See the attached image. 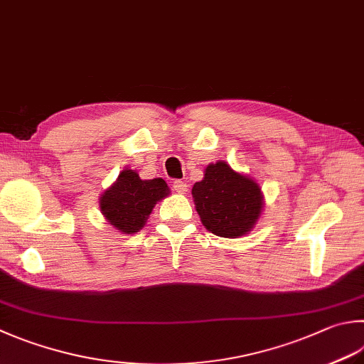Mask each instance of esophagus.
<instances>
[{
    "label": "esophagus",
    "instance_id": "obj_1",
    "mask_svg": "<svg viewBox=\"0 0 364 364\" xmlns=\"http://www.w3.org/2000/svg\"><path fill=\"white\" fill-rule=\"evenodd\" d=\"M173 188L177 191V193H187L188 185H187V182H183V181H174Z\"/></svg>",
    "mask_w": 364,
    "mask_h": 364
}]
</instances>
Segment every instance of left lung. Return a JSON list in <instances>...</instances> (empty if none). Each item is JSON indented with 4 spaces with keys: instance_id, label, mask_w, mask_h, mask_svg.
I'll return each instance as SVG.
<instances>
[{
    "instance_id": "left-lung-1",
    "label": "left lung",
    "mask_w": 364,
    "mask_h": 364,
    "mask_svg": "<svg viewBox=\"0 0 364 364\" xmlns=\"http://www.w3.org/2000/svg\"><path fill=\"white\" fill-rule=\"evenodd\" d=\"M203 225L222 237L247 235L262 214L263 200L258 183L217 161L205 168L204 179L191 190Z\"/></svg>"
}]
</instances>
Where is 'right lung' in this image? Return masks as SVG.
Listing matches in <instances>:
<instances>
[{
  "label": "right lung",
  "mask_w": 364,
  "mask_h": 364,
  "mask_svg": "<svg viewBox=\"0 0 364 364\" xmlns=\"http://www.w3.org/2000/svg\"><path fill=\"white\" fill-rule=\"evenodd\" d=\"M169 188L161 177L142 181L133 169L122 171L117 182L102 193L100 208L109 223L127 235L139 231L156 201L168 196Z\"/></svg>",
  "instance_id": "1"
}]
</instances>
